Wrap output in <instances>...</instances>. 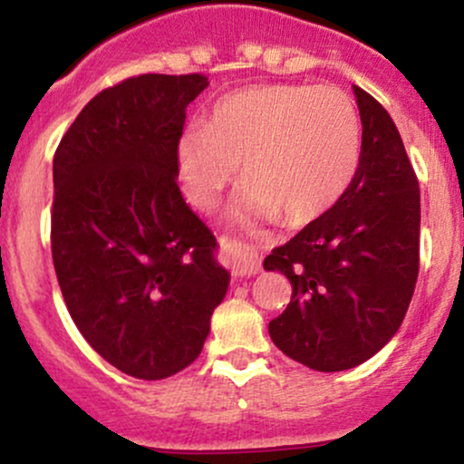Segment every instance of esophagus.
I'll use <instances>...</instances> for the list:
<instances>
[{"mask_svg": "<svg viewBox=\"0 0 464 464\" xmlns=\"http://www.w3.org/2000/svg\"><path fill=\"white\" fill-rule=\"evenodd\" d=\"M220 246L222 253H225V259L231 268V273L236 276H250L255 273H259L262 268V259H259L257 253L242 246V244L236 242L231 237H220Z\"/></svg>", "mask_w": 464, "mask_h": 464, "instance_id": "obj_1", "label": "esophagus"}]
</instances>
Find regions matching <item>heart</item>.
<instances>
[{
    "label": "heart",
    "instance_id": "1",
    "mask_svg": "<svg viewBox=\"0 0 464 464\" xmlns=\"http://www.w3.org/2000/svg\"><path fill=\"white\" fill-rule=\"evenodd\" d=\"M362 124L343 89L257 84L228 93L177 150L185 196L207 209L236 179L248 180L233 216L305 225L338 202L360 163Z\"/></svg>",
    "mask_w": 464,
    "mask_h": 464
}]
</instances>
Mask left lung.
I'll use <instances>...</instances> for the list:
<instances>
[{"label": "left lung", "instance_id": "1", "mask_svg": "<svg viewBox=\"0 0 464 464\" xmlns=\"http://www.w3.org/2000/svg\"><path fill=\"white\" fill-rule=\"evenodd\" d=\"M362 150L353 180L332 209L273 248L266 270L292 284L270 321L287 358L334 372L377 353L406 316L419 276V180L388 111L353 87Z\"/></svg>", "mask_w": 464, "mask_h": 464}]
</instances>
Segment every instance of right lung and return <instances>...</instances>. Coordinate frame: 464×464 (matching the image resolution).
<instances>
[{
	"label": "right lung",
	"instance_id": "right-lung-1",
	"mask_svg": "<svg viewBox=\"0 0 464 464\" xmlns=\"http://www.w3.org/2000/svg\"><path fill=\"white\" fill-rule=\"evenodd\" d=\"M205 73H141L100 92L54 152L52 259L95 353L137 380L200 355L228 273L177 183L185 109Z\"/></svg>",
	"mask_w": 464,
	"mask_h": 464
}]
</instances>
